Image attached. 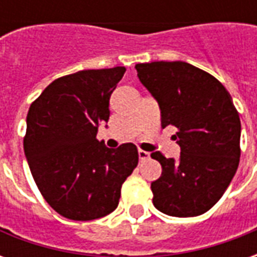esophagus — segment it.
<instances>
[{"mask_svg": "<svg viewBox=\"0 0 257 257\" xmlns=\"http://www.w3.org/2000/svg\"><path fill=\"white\" fill-rule=\"evenodd\" d=\"M149 157H150V154H149L147 151L139 150V158H140V161H145V160H147Z\"/></svg>", "mask_w": 257, "mask_h": 257, "instance_id": "1", "label": "esophagus"}]
</instances>
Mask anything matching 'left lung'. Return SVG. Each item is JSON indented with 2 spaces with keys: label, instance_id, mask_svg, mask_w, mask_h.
Instances as JSON below:
<instances>
[{
  "label": "left lung",
  "instance_id": "8db88e82",
  "mask_svg": "<svg viewBox=\"0 0 257 257\" xmlns=\"http://www.w3.org/2000/svg\"><path fill=\"white\" fill-rule=\"evenodd\" d=\"M138 77L161 110V126L178 128L175 161L151 153L161 178L151 183L153 204L169 216L191 217L209 210L237 172L241 121L220 81L186 62L136 64Z\"/></svg>",
  "mask_w": 257,
  "mask_h": 257
}]
</instances>
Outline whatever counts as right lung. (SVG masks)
<instances>
[{"mask_svg":"<svg viewBox=\"0 0 257 257\" xmlns=\"http://www.w3.org/2000/svg\"><path fill=\"white\" fill-rule=\"evenodd\" d=\"M125 67L82 70L55 79L31 103L23 147L37 187L70 220L99 219L115 209L121 187L138 167L132 143L108 149L96 139L108 121V100Z\"/></svg>","mask_w":257,"mask_h":257,"instance_id":"1","label":"right lung"}]
</instances>
